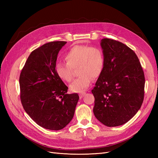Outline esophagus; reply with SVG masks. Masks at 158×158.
Segmentation results:
<instances>
[{
	"label": "esophagus",
	"instance_id": "obj_1",
	"mask_svg": "<svg viewBox=\"0 0 158 158\" xmlns=\"http://www.w3.org/2000/svg\"><path fill=\"white\" fill-rule=\"evenodd\" d=\"M85 94V92H81L80 94H79V97H80V98L81 99V98H82L83 97H84V95Z\"/></svg>",
	"mask_w": 158,
	"mask_h": 158
}]
</instances>
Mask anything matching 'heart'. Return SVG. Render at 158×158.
<instances>
[{
	"label": "heart",
	"mask_w": 158,
	"mask_h": 158,
	"mask_svg": "<svg viewBox=\"0 0 158 158\" xmlns=\"http://www.w3.org/2000/svg\"><path fill=\"white\" fill-rule=\"evenodd\" d=\"M64 59L66 63H56L55 73L62 80L70 83L74 78V70L77 69L78 78L70 86L73 92H80L88 88L92 79H98L104 69V53L98 47L75 45L65 54Z\"/></svg>",
	"instance_id": "obj_1"
}]
</instances>
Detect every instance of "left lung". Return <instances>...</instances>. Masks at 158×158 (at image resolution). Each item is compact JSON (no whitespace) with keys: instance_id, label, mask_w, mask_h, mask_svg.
<instances>
[{"instance_id":"obj_1","label":"left lung","mask_w":158,"mask_h":158,"mask_svg":"<svg viewBox=\"0 0 158 158\" xmlns=\"http://www.w3.org/2000/svg\"><path fill=\"white\" fill-rule=\"evenodd\" d=\"M103 73L92 90L95 117L107 127H117L131 119L141 107L145 77L137 55L128 46L104 38Z\"/></svg>"}]
</instances>
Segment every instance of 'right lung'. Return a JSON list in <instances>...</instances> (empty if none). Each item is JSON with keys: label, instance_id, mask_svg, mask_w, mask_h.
Segmentation results:
<instances>
[{"label": "right lung", "instance_id": "1", "mask_svg": "<svg viewBox=\"0 0 158 158\" xmlns=\"http://www.w3.org/2000/svg\"><path fill=\"white\" fill-rule=\"evenodd\" d=\"M66 44L51 41L33 51L19 79L23 109L38 125L49 130L68 125L79 99L78 94L66 93L68 87L55 73L57 55Z\"/></svg>", "mask_w": 158, "mask_h": 158}]
</instances>
